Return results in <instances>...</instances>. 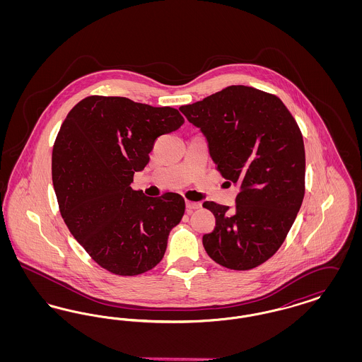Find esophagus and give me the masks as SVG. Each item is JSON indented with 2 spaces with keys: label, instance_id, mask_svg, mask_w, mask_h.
<instances>
[{
  "label": "esophagus",
  "instance_id": "esophagus-1",
  "mask_svg": "<svg viewBox=\"0 0 362 362\" xmlns=\"http://www.w3.org/2000/svg\"><path fill=\"white\" fill-rule=\"evenodd\" d=\"M186 207H187V210H189V211H191V210L199 209V207H201V204H199V202H192V201H186Z\"/></svg>",
  "mask_w": 362,
  "mask_h": 362
}]
</instances>
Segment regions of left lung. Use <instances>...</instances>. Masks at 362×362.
Instances as JSON below:
<instances>
[{"label": "left lung", "mask_w": 362, "mask_h": 362, "mask_svg": "<svg viewBox=\"0 0 362 362\" xmlns=\"http://www.w3.org/2000/svg\"><path fill=\"white\" fill-rule=\"evenodd\" d=\"M206 137L217 171L238 185L236 207L206 201L216 217L204 235L207 255L230 270H250L285 241L305 192V151L292 114L276 95L230 86L179 108Z\"/></svg>", "instance_id": "8db88e82"}]
</instances>
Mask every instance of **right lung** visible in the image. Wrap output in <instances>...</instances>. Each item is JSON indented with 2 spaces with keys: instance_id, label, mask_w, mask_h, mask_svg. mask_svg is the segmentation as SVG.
Instances as JSON below:
<instances>
[{
  "instance_id": "obj_1",
  "label": "right lung",
  "mask_w": 362,
  "mask_h": 362,
  "mask_svg": "<svg viewBox=\"0 0 362 362\" xmlns=\"http://www.w3.org/2000/svg\"><path fill=\"white\" fill-rule=\"evenodd\" d=\"M183 123L173 107L88 96L59 129L52 173L61 216L89 257L112 274L153 269L185 214V199L176 192L152 198L130 187L156 139Z\"/></svg>"
}]
</instances>
